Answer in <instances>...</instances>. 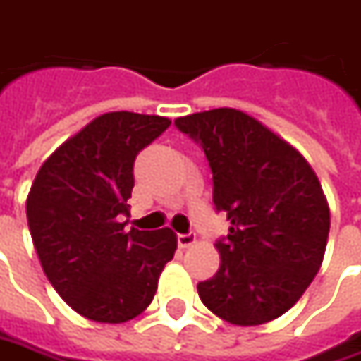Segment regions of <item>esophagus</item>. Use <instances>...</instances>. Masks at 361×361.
<instances>
[{"label": "esophagus", "instance_id": "obj_1", "mask_svg": "<svg viewBox=\"0 0 361 361\" xmlns=\"http://www.w3.org/2000/svg\"><path fill=\"white\" fill-rule=\"evenodd\" d=\"M197 243L196 234L194 232H188V234H178V246L180 248H190Z\"/></svg>", "mask_w": 361, "mask_h": 361}]
</instances>
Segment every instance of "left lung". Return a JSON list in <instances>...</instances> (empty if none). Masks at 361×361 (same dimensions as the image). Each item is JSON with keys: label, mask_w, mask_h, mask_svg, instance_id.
Masks as SVG:
<instances>
[{"label": "left lung", "mask_w": 361, "mask_h": 361, "mask_svg": "<svg viewBox=\"0 0 361 361\" xmlns=\"http://www.w3.org/2000/svg\"><path fill=\"white\" fill-rule=\"evenodd\" d=\"M176 127L206 153L214 206L232 224L216 243L220 269L197 283V295L232 325L273 322L322 267L329 234L322 183L299 151L243 111L194 113Z\"/></svg>", "instance_id": "8db88e82"}]
</instances>
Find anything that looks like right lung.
Returning <instances> with one entry per match:
<instances>
[{"label": "right lung", "instance_id": "1", "mask_svg": "<svg viewBox=\"0 0 361 361\" xmlns=\"http://www.w3.org/2000/svg\"><path fill=\"white\" fill-rule=\"evenodd\" d=\"M171 121L129 111L104 113L42 164L25 202L42 269L68 305L99 323H125L153 301L178 248L164 228L125 230L137 153Z\"/></svg>", "mask_w": 361, "mask_h": 361}]
</instances>
